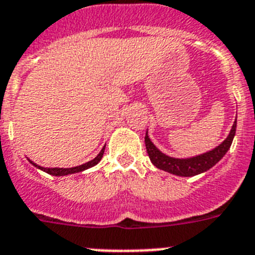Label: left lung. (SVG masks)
I'll return each instance as SVG.
<instances>
[{
    "mask_svg": "<svg viewBox=\"0 0 255 255\" xmlns=\"http://www.w3.org/2000/svg\"><path fill=\"white\" fill-rule=\"evenodd\" d=\"M236 121L238 119H235L229 136L226 137V140L222 143L216 146L214 149L204 152V154L195 155L191 158H173V156H169V155L161 152L150 140L147 130H146L145 145L150 160L159 169L180 177H192L204 173L212 167H214L225 156L226 152L230 150L235 133H236Z\"/></svg>",
    "mask_w": 255,
    "mask_h": 255,
    "instance_id": "left-lung-1",
    "label": "left lung"
}]
</instances>
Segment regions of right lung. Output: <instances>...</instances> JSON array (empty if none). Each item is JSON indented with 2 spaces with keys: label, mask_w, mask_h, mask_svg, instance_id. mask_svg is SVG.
<instances>
[{
  "label": "right lung",
  "mask_w": 255,
  "mask_h": 255,
  "mask_svg": "<svg viewBox=\"0 0 255 255\" xmlns=\"http://www.w3.org/2000/svg\"><path fill=\"white\" fill-rule=\"evenodd\" d=\"M104 151H105V146H104L103 149H101V151L97 154L96 158H94L92 160L87 161V163H85V164L82 165H77V167H72V168H47V167H41V165L35 164L34 161H32L30 159H28L29 160L30 164L34 165L35 168H38V169L43 170V172H46V173L51 174V176H68V174H73V173H79V172H83V170L88 169V168L94 167V165H96L99 161L101 160V158H103L104 155Z\"/></svg>",
  "instance_id": "obj_1"
}]
</instances>
